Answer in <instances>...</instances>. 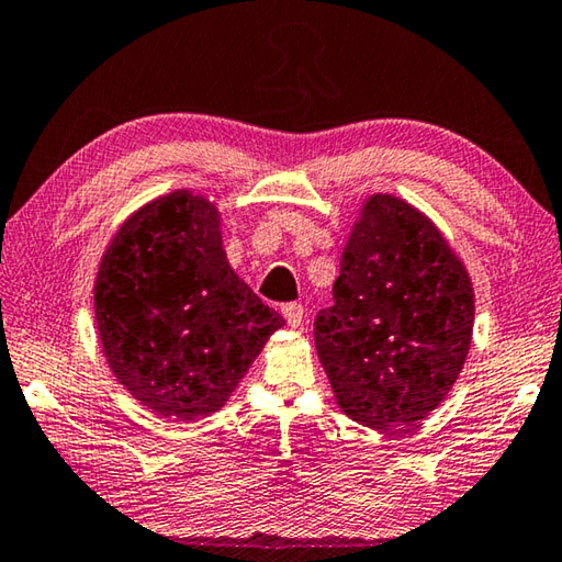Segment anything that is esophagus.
<instances>
[{
  "instance_id": "34e87169",
  "label": "esophagus",
  "mask_w": 562,
  "mask_h": 562,
  "mask_svg": "<svg viewBox=\"0 0 562 562\" xmlns=\"http://www.w3.org/2000/svg\"><path fill=\"white\" fill-rule=\"evenodd\" d=\"M282 315H284V319H288V325L292 329H300L304 325V307H302V304H297V302L284 304Z\"/></svg>"
}]
</instances>
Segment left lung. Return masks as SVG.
Segmentation results:
<instances>
[{"label":"left lung","mask_w":562,"mask_h":562,"mask_svg":"<svg viewBox=\"0 0 562 562\" xmlns=\"http://www.w3.org/2000/svg\"><path fill=\"white\" fill-rule=\"evenodd\" d=\"M319 310L315 345L341 412L369 429L412 426L459 379L473 284L439 227L389 193L369 195Z\"/></svg>","instance_id":"8db88e82"}]
</instances>
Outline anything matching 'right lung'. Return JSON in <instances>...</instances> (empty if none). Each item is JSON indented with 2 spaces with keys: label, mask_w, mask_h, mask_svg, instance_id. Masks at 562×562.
I'll return each mask as SVG.
<instances>
[{
  "label": "right lung",
  "mask_w": 562,
  "mask_h": 562,
  "mask_svg": "<svg viewBox=\"0 0 562 562\" xmlns=\"http://www.w3.org/2000/svg\"><path fill=\"white\" fill-rule=\"evenodd\" d=\"M93 310L111 372L176 422L223 408L284 325L237 278L221 213L193 190L160 195L119 227L99 262Z\"/></svg>",
  "instance_id": "right-lung-1"
}]
</instances>
